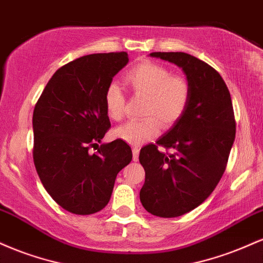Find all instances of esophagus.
Returning a JSON list of instances; mask_svg holds the SVG:
<instances>
[{
  "instance_id": "obj_1",
  "label": "esophagus",
  "mask_w": 263,
  "mask_h": 263,
  "mask_svg": "<svg viewBox=\"0 0 263 263\" xmlns=\"http://www.w3.org/2000/svg\"><path fill=\"white\" fill-rule=\"evenodd\" d=\"M138 155H140V148L138 147H134L132 148V158H134L135 162L138 159Z\"/></svg>"
}]
</instances>
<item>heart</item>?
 I'll use <instances>...</instances> for the list:
<instances>
[{
	"mask_svg": "<svg viewBox=\"0 0 263 263\" xmlns=\"http://www.w3.org/2000/svg\"><path fill=\"white\" fill-rule=\"evenodd\" d=\"M125 83L136 96L146 98L140 121H129L115 131V136L132 146H140L159 135L161 125L170 128L180 121L192 100V85L186 78L173 75L167 66L144 62L125 75ZM126 98L116 84L104 93L107 117L120 121L125 112Z\"/></svg>",
	"mask_w": 263,
	"mask_h": 263,
	"instance_id": "b5f03b06",
	"label": "heart"
}]
</instances>
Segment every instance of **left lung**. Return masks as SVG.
<instances>
[{
	"label": "left lung",
	"instance_id": "left-lung-1",
	"mask_svg": "<svg viewBox=\"0 0 263 263\" xmlns=\"http://www.w3.org/2000/svg\"><path fill=\"white\" fill-rule=\"evenodd\" d=\"M149 55L180 66L192 85V100L180 121L140 152L146 172L142 205L152 215L177 218L199 206L216 188L235 141L236 121L230 91L213 66L182 52ZM159 146L174 152L161 153Z\"/></svg>",
	"mask_w": 263,
	"mask_h": 263
}]
</instances>
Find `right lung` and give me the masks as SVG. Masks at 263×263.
<instances>
[{"label": "right lung", "instance_id": "add662e5", "mask_svg": "<svg viewBox=\"0 0 263 263\" xmlns=\"http://www.w3.org/2000/svg\"><path fill=\"white\" fill-rule=\"evenodd\" d=\"M128 63L126 52L98 53L63 65L33 111V161L43 186L63 209L90 215L106 206L116 176L132 159L122 140L100 144L110 128L104 93ZM92 146L98 152H88Z\"/></svg>", "mask_w": 263, "mask_h": 263}]
</instances>
